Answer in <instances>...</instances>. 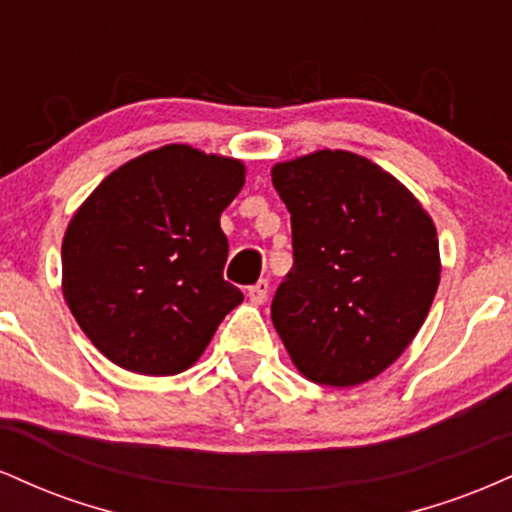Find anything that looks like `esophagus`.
Instances as JSON below:
<instances>
[{
  "instance_id": "obj_1",
  "label": "esophagus",
  "mask_w": 512,
  "mask_h": 512,
  "mask_svg": "<svg viewBox=\"0 0 512 512\" xmlns=\"http://www.w3.org/2000/svg\"><path fill=\"white\" fill-rule=\"evenodd\" d=\"M267 293H269V281L267 279H260L255 286H250V289H248L250 301L255 305H262L264 301H267Z\"/></svg>"
}]
</instances>
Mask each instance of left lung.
<instances>
[{"instance_id":"1","label":"left lung","mask_w":512,"mask_h":512,"mask_svg":"<svg viewBox=\"0 0 512 512\" xmlns=\"http://www.w3.org/2000/svg\"><path fill=\"white\" fill-rule=\"evenodd\" d=\"M293 267L272 301L291 361L317 385L380 375L424 325L440 281L436 226L414 195L351 151L279 163Z\"/></svg>"}]
</instances>
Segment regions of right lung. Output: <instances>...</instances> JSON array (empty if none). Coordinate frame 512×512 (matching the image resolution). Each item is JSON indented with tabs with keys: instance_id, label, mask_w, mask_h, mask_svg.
I'll list each match as a JSON object with an SVG mask.
<instances>
[{
	"instance_id": "1",
	"label": "right lung",
	"mask_w": 512,
	"mask_h": 512,
	"mask_svg": "<svg viewBox=\"0 0 512 512\" xmlns=\"http://www.w3.org/2000/svg\"><path fill=\"white\" fill-rule=\"evenodd\" d=\"M245 168L185 144L110 173L69 221L62 243L64 301L93 346L120 368L175 375L202 356L243 301L223 279L221 211Z\"/></svg>"
}]
</instances>
